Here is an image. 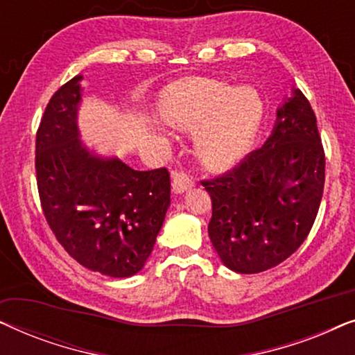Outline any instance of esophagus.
Returning <instances> with one entry per match:
<instances>
[{
  "label": "esophagus",
  "instance_id": "esophagus-1",
  "mask_svg": "<svg viewBox=\"0 0 355 355\" xmlns=\"http://www.w3.org/2000/svg\"><path fill=\"white\" fill-rule=\"evenodd\" d=\"M171 187H173L174 193H182V192L189 191L191 187H193V181L187 176L186 173H174Z\"/></svg>",
  "mask_w": 355,
  "mask_h": 355
}]
</instances>
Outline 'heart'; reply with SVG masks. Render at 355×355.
<instances>
[{"instance_id":"1","label":"heart","mask_w":355,"mask_h":355,"mask_svg":"<svg viewBox=\"0 0 355 355\" xmlns=\"http://www.w3.org/2000/svg\"><path fill=\"white\" fill-rule=\"evenodd\" d=\"M158 110L169 128L184 134L196 132L198 162L213 171L234 166L244 157L263 114L254 89H232L208 77L174 82L159 96Z\"/></svg>"}]
</instances>
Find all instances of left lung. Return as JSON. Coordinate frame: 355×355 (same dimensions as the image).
<instances>
[{"mask_svg":"<svg viewBox=\"0 0 355 355\" xmlns=\"http://www.w3.org/2000/svg\"><path fill=\"white\" fill-rule=\"evenodd\" d=\"M208 236L227 268L252 275L289 259L307 239L324 187V150L307 96L294 90L259 150L203 179Z\"/></svg>","mask_w":355,"mask_h":355,"instance_id":"obj_1","label":"left lung"}]
</instances>
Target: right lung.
Segmentation results:
<instances>
[{"mask_svg": "<svg viewBox=\"0 0 355 355\" xmlns=\"http://www.w3.org/2000/svg\"><path fill=\"white\" fill-rule=\"evenodd\" d=\"M80 76L46 105L35 139L37 187L48 226L82 266L113 278L142 270L169 205L166 168L135 171L79 142Z\"/></svg>", "mask_w": 355, "mask_h": 355, "instance_id": "obj_1", "label": "right lung"}]
</instances>
